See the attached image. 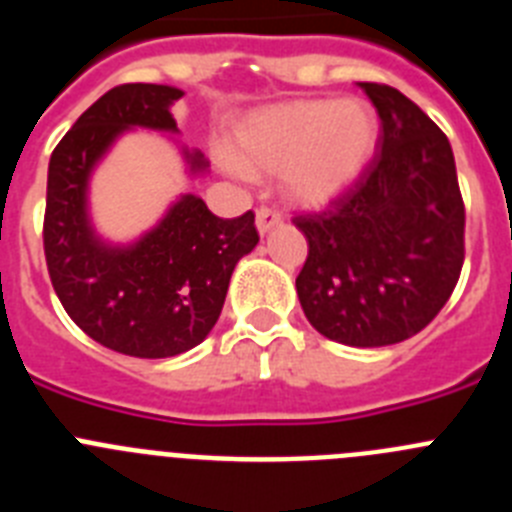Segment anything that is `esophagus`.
I'll list each match as a JSON object with an SVG mask.
<instances>
[{
  "mask_svg": "<svg viewBox=\"0 0 512 512\" xmlns=\"http://www.w3.org/2000/svg\"><path fill=\"white\" fill-rule=\"evenodd\" d=\"M279 223H282V215H279L277 210H271V207H261V210L256 212V228H259L261 235L274 230Z\"/></svg>",
  "mask_w": 512,
  "mask_h": 512,
  "instance_id": "obj_1",
  "label": "esophagus"
}]
</instances>
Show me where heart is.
<instances>
[{
  "instance_id": "heart-1",
  "label": "heart",
  "mask_w": 512,
  "mask_h": 512,
  "mask_svg": "<svg viewBox=\"0 0 512 512\" xmlns=\"http://www.w3.org/2000/svg\"><path fill=\"white\" fill-rule=\"evenodd\" d=\"M379 125L359 99H302L248 115L230 138V166L277 176L300 207H325L354 189L377 151Z\"/></svg>"
}]
</instances>
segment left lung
Returning <instances> with one entry per match:
<instances>
[{"label": "left lung", "instance_id": "1", "mask_svg": "<svg viewBox=\"0 0 512 512\" xmlns=\"http://www.w3.org/2000/svg\"><path fill=\"white\" fill-rule=\"evenodd\" d=\"M382 120L379 151L307 238L297 297L318 333L354 348L392 346L436 318L464 264V202L449 138L418 104L361 81Z\"/></svg>", "mask_w": 512, "mask_h": 512}]
</instances>
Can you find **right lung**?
Returning a JSON list of instances; mask_svg holds the SVG:
<instances>
[{
    "label": "right lung",
    "mask_w": 512,
    "mask_h": 512,
    "mask_svg": "<svg viewBox=\"0 0 512 512\" xmlns=\"http://www.w3.org/2000/svg\"><path fill=\"white\" fill-rule=\"evenodd\" d=\"M182 89L122 84L97 99L63 135L48 164L43 246L63 310L117 354L169 359L200 346L223 310L235 264L259 243L253 212L223 220L202 197L182 194L130 243L97 233L89 215L94 169L128 130L179 133L171 115ZM189 176L205 174L200 151L182 146Z\"/></svg>",
    "instance_id": "right-lung-1"
}]
</instances>
